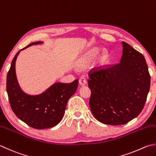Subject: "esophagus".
Returning a JSON list of instances; mask_svg holds the SVG:
<instances>
[{
	"mask_svg": "<svg viewBox=\"0 0 156 156\" xmlns=\"http://www.w3.org/2000/svg\"><path fill=\"white\" fill-rule=\"evenodd\" d=\"M79 83H80L81 86H85L86 84L87 81H86V78L84 76H81V77L79 78Z\"/></svg>",
	"mask_w": 156,
	"mask_h": 156,
	"instance_id": "1",
	"label": "esophagus"
}]
</instances>
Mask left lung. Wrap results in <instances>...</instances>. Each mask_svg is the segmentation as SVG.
<instances>
[{
    "mask_svg": "<svg viewBox=\"0 0 156 156\" xmlns=\"http://www.w3.org/2000/svg\"><path fill=\"white\" fill-rule=\"evenodd\" d=\"M119 63L90 70L89 105L100 122L123 125L141 112L150 88L151 77L145 57L122 41Z\"/></svg>",
    "mask_w": 156,
    "mask_h": 156,
    "instance_id": "left-lung-1",
    "label": "left lung"
}]
</instances>
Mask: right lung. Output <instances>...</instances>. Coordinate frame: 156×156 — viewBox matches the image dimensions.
<instances>
[{
	"label": "right lung",
	"mask_w": 156,
	"mask_h": 156,
	"mask_svg": "<svg viewBox=\"0 0 156 156\" xmlns=\"http://www.w3.org/2000/svg\"><path fill=\"white\" fill-rule=\"evenodd\" d=\"M40 43L42 42L32 43L21 50ZM19 53L13 58L7 76V92L11 109L32 128L42 130L54 127L61 121L69 99L77 90L78 79L69 83H55L41 94H26L20 89L16 75L15 65Z\"/></svg>",
	"instance_id": "add662e5"
}]
</instances>
